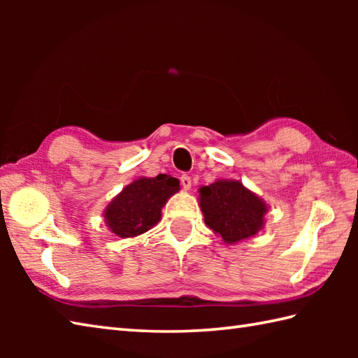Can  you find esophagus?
Masks as SVG:
<instances>
[{
	"label": "esophagus",
	"instance_id": "esophagus-1",
	"mask_svg": "<svg viewBox=\"0 0 358 358\" xmlns=\"http://www.w3.org/2000/svg\"><path fill=\"white\" fill-rule=\"evenodd\" d=\"M180 183H181V187L186 189V191H189V189H191V186H192V180H191V177H189V175H181Z\"/></svg>",
	"mask_w": 358,
	"mask_h": 358
}]
</instances>
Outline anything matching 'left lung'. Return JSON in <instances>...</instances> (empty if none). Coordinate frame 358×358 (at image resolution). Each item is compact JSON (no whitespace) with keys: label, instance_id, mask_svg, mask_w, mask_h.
<instances>
[{"label":"left lung","instance_id":"1","mask_svg":"<svg viewBox=\"0 0 358 358\" xmlns=\"http://www.w3.org/2000/svg\"><path fill=\"white\" fill-rule=\"evenodd\" d=\"M204 222L226 243L252 237L263 226L266 204L240 181H217L200 189Z\"/></svg>","mask_w":358,"mask_h":358}]
</instances>
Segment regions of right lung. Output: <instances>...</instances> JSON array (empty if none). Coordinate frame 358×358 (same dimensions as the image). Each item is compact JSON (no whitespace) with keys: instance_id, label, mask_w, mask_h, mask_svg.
I'll list each match as a JSON object with an SVG mask.
<instances>
[{"instance_id":"1","label":"right lung","mask_w":358,"mask_h":358,"mask_svg":"<svg viewBox=\"0 0 358 358\" xmlns=\"http://www.w3.org/2000/svg\"><path fill=\"white\" fill-rule=\"evenodd\" d=\"M180 181L159 173L140 178L123 189L106 209V223L121 238L135 237L158 223L167 199L178 191Z\"/></svg>"}]
</instances>
